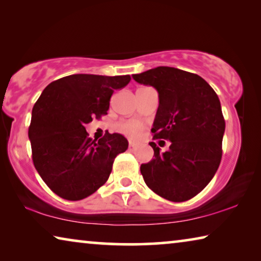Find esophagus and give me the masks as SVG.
I'll list each match as a JSON object with an SVG mask.
<instances>
[{"label": "esophagus", "mask_w": 261, "mask_h": 261, "mask_svg": "<svg viewBox=\"0 0 261 261\" xmlns=\"http://www.w3.org/2000/svg\"><path fill=\"white\" fill-rule=\"evenodd\" d=\"M135 150H136V144H135V143H130V144H129V151L134 152Z\"/></svg>", "instance_id": "1"}]
</instances>
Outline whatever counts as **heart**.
<instances>
[{
	"label": "heart",
	"mask_w": 261,
	"mask_h": 261,
	"mask_svg": "<svg viewBox=\"0 0 261 261\" xmlns=\"http://www.w3.org/2000/svg\"><path fill=\"white\" fill-rule=\"evenodd\" d=\"M118 129L123 132L124 135L129 136L132 138H137L138 136L142 134V125L137 122H125L119 124Z\"/></svg>",
	"instance_id": "1"
}]
</instances>
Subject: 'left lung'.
Instances as JSON below:
<instances>
[{
  "mask_svg": "<svg viewBox=\"0 0 261 261\" xmlns=\"http://www.w3.org/2000/svg\"><path fill=\"white\" fill-rule=\"evenodd\" d=\"M132 77L156 89L159 107L151 132L154 139L171 142L164 153L150 143L154 159L140 166L144 181L166 200H190L221 164L225 121L220 98L204 79L174 67L160 66Z\"/></svg>",
  "mask_w": 261,
  "mask_h": 261,
  "instance_id": "1",
  "label": "left lung"
}]
</instances>
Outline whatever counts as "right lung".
<instances>
[{
  "mask_svg": "<svg viewBox=\"0 0 261 261\" xmlns=\"http://www.w3.org/2000/svg\"><path fill=\"white\" fill-rule=\"evenodd\" d=\"M130 80L73 74L51 82L35 103L29 126L32 160L58 196L79 201L92 195L107 182L117 154L126 151L124 136L107 132L93 140L85 125L107 115L111 95Z\"/></svg>",
  "mask_w": 261,
  "mask_h": 261,
  "instance_id": "right-lung-1",
  "label": "right lung"
}]
</instances>
